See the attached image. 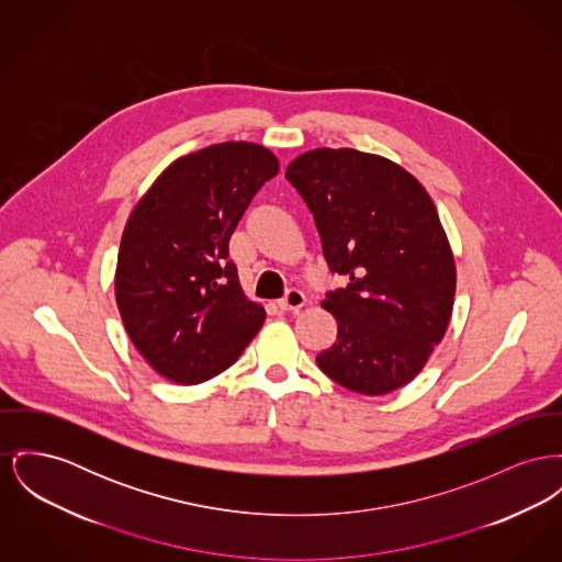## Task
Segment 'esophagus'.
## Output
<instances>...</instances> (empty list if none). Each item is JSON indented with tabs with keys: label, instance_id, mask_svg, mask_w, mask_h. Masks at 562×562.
Returning <instances> with one entry per match:
<instances>
[{
	"label": "esophagus",
	"instance_id": "obj_1",
	"mask_svg": "<svg viewBox=\"0 0 562 562\" xmlns=\"http://www.w3.org/2000/svg\"><path fill=\"white\" fill-rule=\"evenodd\" d=\"M305 295L299 289H289L286 295L278 301V307L282 312H297L299 307H303Z\"/></svg>",
	"mask_w": 562,
	"mask_h": 562
}]
</instances>
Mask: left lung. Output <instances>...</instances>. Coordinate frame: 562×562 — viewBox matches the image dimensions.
Returning a JSON list of instances; mask_svg holds the SVG:
<instances>
[{
  "label": "left lung",
  "mask_w": 562,
  "mask_h": 562,
  "mask_svg": "<svg viewBox=\"0 0 562 562\" xmlns=\"http://www.w3.org/2000/svg\"><path fill=\"white\" fill-rule=\"evenodd\" d=\"M286 180L314 216L330 271L350 280L323 301L337 339L316 363L352 393H393L429 361L454 305V257L429 193L403 167L355 148L303 153Z\"/></svg>",
  "instance_id": "left-lung-1"
}]
</instances>
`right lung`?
I'll list each match as a JSON object with an SVG mask.
<instances>
[{"label": "right lung", "mask_w": 562, "mask_h": 562, "mask_svg": "<svg viewBox=\"0 0 562 562\" xmlns=\"http://www.w3.org/2000/svg\"><path fill=\"white\" fill-rule=\"evenodd\" d=\"M278 169L259 144H214L173 161L133 207L116 303L133 346L167 380L218 375L263 327V307L239 286L229 239Z\"/></svg>", "instance_id": "right-lung-1"}]
</instances>
